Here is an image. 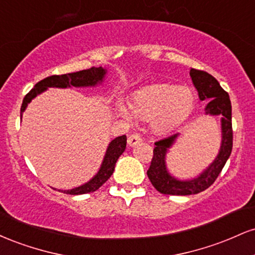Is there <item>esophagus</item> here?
Wrapping results in <instances>:
<instances>
[{
    "instance_id": "esophagus-1",
    "label": "esophagus",
    "mask_w": 255,
    "mask_h": 255,
    "mask_svg": "<svg viewBox=\"0 0 255 255\" xmlns=\"http://www.w3.org/2000/svg\"><path fill=\"white\" fill-rule=\"evenodd\" d=\"M140 142H141V137L137 135V134H131V135L128 136V145L131 146V147L140 144Z\"/></svg>"
}]
</instances>
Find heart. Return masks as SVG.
<instances>
[{"label":"heart","mask_w":255,"mask_h":255,"mask_svg":"<svg viewBox=\"0 0 255 255\" xmlns=\"http://www.w3.org/2000/svg\"><path fill=\"white\" fill-rule=\"evenodd\" d=\"M194 105V95L189 89L160 84L136 91L130 101V110L137 119L151 122L156 134L171 130L187 118ZM116 113L129 120L131 114L124 102L116 103Z\"/></svg>","instance_id":"heart-1"}]
</instances>
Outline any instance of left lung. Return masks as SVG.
Instances as JSON below:
<instances>
[{"label":"left lung","mask_w":255,"mask_h":255,"mask_svg":"<svg viewBox=\"0 0 255 255\" xmlns=\"http://www.w3.org/2000/svg\"><path fill=\"white\" fill-rule=\"evenodd\" d=\"M189 75L198 91L200 101H207L205 115L221 116V147L213 162L197 177L180 180L172 176L166 166V154L176 141L178 133L154 142L153 158L147 170V176L154 188L162 194L192 195L209 188L221 174L233 150V126L229 95L209 73L192 68Z\"/></svg>","instance_id":"8db88e82"}]
</instances>
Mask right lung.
<instances>
[{"label": "right lung", "instance_id": "add662e5", "mask_svg": "<svg viewBox=\"0 0 255 255\" xmlns=\"http://www.w3.org/2000/svg\"><path fill=\"white\" fill-rule=\"evenodd\" d=\"M108 69L103 67H92L90 69H84V71L69 73V74L63 75H51L39 83L34 85L27 95L25 96L24 101H22L21 109H20V118L22 119V114L27 108V105L31 103L32 99L36 98L38 95L43 93L49 87H57V89H69V87H95L97 85L103 84L105 75H107ZM126 145H127V136L121 135L111 140L108 145L107 151H105L104 158L102 160V164L97 174L95 175L90 181L86 183L81 184V186L75 187V188L67 189V191H61L66 193V194L71 195H79V194H86L97 191L102 184L107 182L109 177L113 175L115 164L118 162L119 157L124 153L126 150Z\"/></svg>", "mask_w": 255, "mask_h": 255}]
</instances>
